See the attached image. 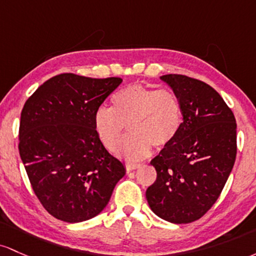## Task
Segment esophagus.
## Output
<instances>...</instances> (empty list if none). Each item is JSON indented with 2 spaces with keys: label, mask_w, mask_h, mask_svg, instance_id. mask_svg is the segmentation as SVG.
Returning <instances> with one entry per match:
<instances>
[{
  "label": "esophagus",
  "mask_w": 256,
  "mask_h": 256,
  "mask_svg": "<svg viewBox=\"0 0 256 256\" xmlns=\"http://www.w3.org/2000/svg\"><path fill=\"white\" fill-rule=\"evenodd\" d=\"M140 166V164H138V163H127L126 164V169H127L128 172H132L134 170V169H138Z\"/></svg>",
  "instance_id": "34e87169"
}]
</instances>
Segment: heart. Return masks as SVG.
I'll list each match as a JSON object with an SVG mask.
<instances>
[{
	"mask_svg": "<svg viewBox=\"0 0 256 256\" xmlns=\"http://www.w3.org/2000/svg\"><path fill=\"white\" fill-rule=\"evenodd\" d=\"M111 104V108H99L96 111L94 129L102 145L108 151L118 148L123 158H145L151 154L152 146L163 148L179 136L182 105L173 90L136 83L117 90ZM127 125L131 136L120 143Z\"/></svg>",
	"mask_w": 256,
	"mask_h": 256,
	"instance_id": "b5f03b06",
	"label": "heart"
}]
</instances>
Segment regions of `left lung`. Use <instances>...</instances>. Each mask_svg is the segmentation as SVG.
I'll return each instance as SVG.
<instances>
[{"mask_svg": "<svg viewBox=\"0 0 256 256\" xmlns=\"http://www.w3.org/2000/svg\"><path fill=\"white\" fill-rule=\"evenodd\" d=\"M160 80L182 105L179 136L151 164L156 182L146 190L150 208L173 224H190L204 215L219 198L237 154V123L221 96L206 83L185 74Z\"/></svg>", "mask_w": 256, "mask_h": 256, "instance_id": "8db88e82", "label": "left lung"}]
</instances>
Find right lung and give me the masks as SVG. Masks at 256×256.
Here are the masks:
<instances>
[{"instance_id": "add662e5", "label": "right lung", "mask_w": 256, "mask_h": 256, "mask_svg": "<svg viewBox=\"0 0 256 256\" xmlns=\"http://www.w3.org/2000/svg\"><path fill=\"white\" fill-rule=\"evenodd\" d=\"M122 82L60 74L25 102L19 154L43 208L65 222L98 215L126 174L94 129V114Z\"/></svg>"}]
</instances>
